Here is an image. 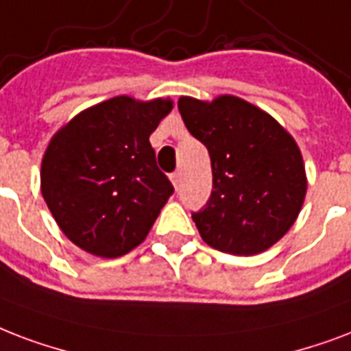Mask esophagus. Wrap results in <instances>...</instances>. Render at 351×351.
<instances>
[{
  "label": "esophagus",
  "mask_w": 351,
  "mask_h": 351,
  "mask_svg": "<svg viewBox=\"0 0 351 351\" xmlns=\"http://www.w3.org/2000/svg\"><path fill=\"white\" fill-rule=\"evenodd\" d=\"M170 179H172L173 186L178 189V186H179V181H181V172H173L172 176H170Z\"/></svg>",
  "instance_id": "esophagus-1"
}]
</instances>
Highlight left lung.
<instances>
[{"label":"left lung","mask_w":351,"mask_h":351,"mask_svg":"<svg viewBox=\"0 0 351 351\" xmlns=\"http://www.w3.org/2000/svg\"><path fill=\"white\" fill-rule=\"evenodd\" d=\"M186 130L208 150L213 194L192 214L206 245L251 256L274 245L302 208L308 179L295 138L247 100L181 97Z\"/></svg>","instance_id":"1"}]
</instances>
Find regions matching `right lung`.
I'll return each instance as SVG.
<instances>
[{
	"label": "right lung",
	"mask_w": 351,
	"mask_h": 351,
	"mask_svg": "<svg viewBox=\"0 0 351 351\" xmlns=\"http://www.w3.org/2000/svg\"><path fill=\"white\" fill-rule=\"evenodd\" d=\"M170 110V99L141 102L121 95L54 133L42 159V195L75 245L119 258L145 241L173 194L150 145Z\"/></svg>",
	"instance_id": "1"
}]
</instances>
